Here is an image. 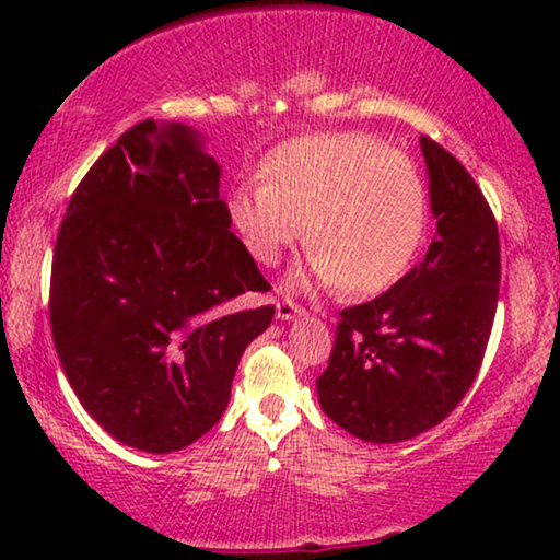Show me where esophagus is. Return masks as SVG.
I'll use <instances>...</instances> for the list:
<instances>
[{"label": "esophagus", "instance_id": "1", "mask_svg": "<svg viewBox=\"0 0 560 560\" xmlns=\"http://www.w3.org/2000/svg\"><path fill=\"white\" fill-rule=\"evenodd\" d=\"M301 313H303V305H298L295 301H290V298H285V301L278 303V318H282V320H290V318L301 316Z\"/></svg>", "mask_w": 560, "mask_h": 560}]
</instances>
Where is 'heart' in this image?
<instances>
[{
  "label": "heart",
  "instance_id": "heart-1",
  "mask_svg": "<svg viewBox=\"0 0 560 560\" xmlns=\"http://www.w3.org/2000/svg\"><path fill=\"white\" fill-rule=\"evenodd\" d=\"M259 178L229 198V219L259 265H278L303 229L313 285L370 298L393 288L423 247V175L370 135L298 137L265 158Z\"/></svg>",
  "mask_w": 560,
  "mask_h": 560
}]
</instances>
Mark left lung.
<instances>
[{"label":"left lung","mask_w":560,"mask_h":560,"mask_svg":"<svg viewBox=\"0 0 560 560\" xmlns=\"http://www.w3.org/2000/svg\"><path fill=\"white\" fill-rule=\"evenodd\" d=\"M435 232L423 262L370 303L341 311L318 402L343 431L397 443L439 425L469 393L492 334L500 232L469 171L420 137Z\"/></svg>","instance_id":"1"}]
</instances>
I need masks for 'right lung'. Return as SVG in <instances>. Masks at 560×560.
I'll list each match as a JSON object with an SVG mask.
<instances>
[{
    "label": "right lung",
    "mask_w": 560,
    "mask_h": 560,
    "mask_svg": "<svg viewBox=\"0 0 560 560\" xmlns=\"http://www.w3.org/2000/svg\"><path fill=\"white\" fill-rule=\"evenodd\" d=\"M221 167L186 125L144 119L83 175L58 229L50 328L83 410L112 439L171 454L219 423L275 305L229 232Z\"/></svg>",
    "instance_id": "obj_1"
}]
</instances>
